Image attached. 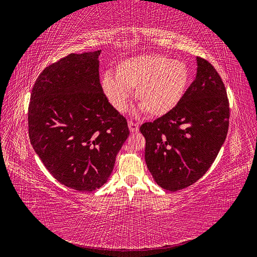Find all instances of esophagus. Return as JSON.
Returning <instances> with one entry per match:
<instances>
[{
  "label": "esophagus",
  "mask_w": 257,
  "mask_h": 257,
  "mask_svg": "<svg viewBox=\"0 0 257 257\" xmlns=\"http://www.w3.org/2000/svg\"><path fill=\"white\" fill-rule=\"evenodd\" d=\"M128 128H130V131L132 132V133H134V132H137V131L139 130L138 123H135V122H132V121H130V122H128Z\"/></svg>",
  "instance_id": "1"
}]
</instances>
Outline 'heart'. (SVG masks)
Listing matches in <instances>:
<instances>
[{
    "instance_id": "obj_1",
    "label": "heart",
    "mask_w": 257,
    "mask_h": 257,
    "mask_svg": "<svg viewBox=\"0 0 257 257\" xmlns=\"http://www.w3.org/2000/svg\"><path fill=\"white\" fill-rule=\"evenodd\" d=\"M190 78V69L184 62L160 54H145L120 62L114 77L106 73L100 87L116 111L126 110L130 92L135 90L137 103L148 114L163 116L181 102Z\"/></svg>"
}]
</instances>
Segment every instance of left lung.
<instances>
[{"label": "left lung", "mask_w": 257, "mask_h": 257, "mask_svg": "<svg viewBox=\"0 0 257 257\" xmlns=\"http://www.w3.org/2000/svg\"><path fill=\"white\" fill-rule=\"evenodd\" d=\"M197 72L173 111L141 126L145 160L154 181L176 192L195 183L212 165L227 135V93L215 68L196 58Z\"/></svg>", "instance_id": "1"}]
</instances>
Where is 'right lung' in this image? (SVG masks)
Instances as JSON below:
<instances>
[{"mask_svg": "<svg viewBox=\"0 0 257 257\" xmlns=\"http://www.w3.org/2000/svg\"><path fill=\"white\" fill-rule=\"evenodd\" d=\"M100 51L71 53L46 67L29 105L34 151L60 183L79 192L107 182L130 134L100 87Z\"/></svg>", "mask_w": 257, "mask_h": 257, "instance_id": "right-lung-1", "label": "right lung"}]
</instances>
